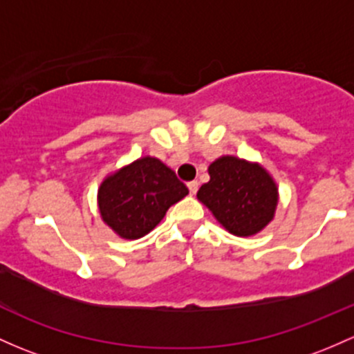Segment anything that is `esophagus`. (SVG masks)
Listing matches in <instances>:
<instances>
[{
	"label": "esophagus",
	"instance_id": "1",
	"mask_svg": "<svg viewBox=\"0 0 354 354\" xmlns=\"http://www.w3.org/2000/svg\"><path fill=\"white\" fill-rule=\"evenodd\" d=\"M187 187H189V192H191L192 196H194V194L197 192V189H199V182H197V180H192V182H189V184H187Z\"/></svg>",
	"mask_w": 354,
	"mask_h": 354
}]
</instances>
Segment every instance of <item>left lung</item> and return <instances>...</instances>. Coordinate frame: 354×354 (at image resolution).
I'll use <instances>...</instances> for the list:
<instances>
[{
	"instance_id": "obj_1",
	"label": "left lung",
	"mask_w": 354,
	"mask_h": 354,
	"mask_svg": "<svg viewBox=\"0 0 354 354\" xmlns=\"http://www.w3.org/2000/svg\"><path fill=\"white\" fill-rule=\"evenodd\" d=\"M207 170L211 178L201 185L197 199L231 234L253 236L272 221L279 189L263 167L226 155Z\"/></svg>"
}]
</instances>
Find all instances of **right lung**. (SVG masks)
<instances>
[{
	"instance_id": "obj_1",
	"label": "right lung",
	"mask_w": 354,
	"mask_h": 354,
	"mask_svg": "<svg viewBox=\"0 0 354 354\" xmlns=\"http://www.w3.org/2000/svg\"><path fill=\"white\" fill-rule=\"evenodd\" d=\"M189 189L158 158L142 157L101 182L97 204L102 221L118 236L138 239L162 221Z\"/></svg>"
}]
</instances>
